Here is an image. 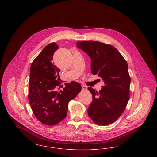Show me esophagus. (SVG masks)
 <instances>
[{
  "label": "esophagus",
  "mask_w": 157,
  "mask_h": 157,
  "mask_svg": "<svg viewBox=\"0 0 157 157\" xmlns=\"http://www.w3.org/2000/svg\"><path fill=\"white\" fill-rule=\"evenodd\" d=\"M82 90H87V86H85V85H82Z\"/></svg>",
  "instance_id": "34e87169"
}]
</instances>
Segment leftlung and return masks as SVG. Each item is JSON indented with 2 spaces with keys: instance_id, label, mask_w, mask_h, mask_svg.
I'll return each instance as SVG.
<instances>
[{
  "instance_id": "1",
  "label": "left lung",
  "mask_w": 157,
  "mask_h": 157,
  "mask_svg": "<svg viewBox=\"0 0 157 157\" xmlns=\"http://www.w3.org/2000/svg\"><path fill=\"white\" fill-rule=\"evenodd\" d=\"M76 46L90 56L92 74L102 78L105 83L99 92L88 88L93 98L88 115L99 125L111 124L124 111L129 98L131 78L127 62L111 45L83 41Z\"/></svg>"
}]
</instances>
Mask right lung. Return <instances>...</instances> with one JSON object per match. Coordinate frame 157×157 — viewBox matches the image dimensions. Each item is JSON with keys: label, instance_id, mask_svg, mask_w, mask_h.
I'll return each mask as SVG.
<instances>
[{"label": "right lung", "instance_id": "1", "mask_svg": "<svg viewBox=\"0 0 157 157\" xmlns=\"http://www.w3.org/2000/svg\"><path fill=\"white\" fill-rule=\"evenodd\" d=\"M58 46L53 42L47 45L33 60L30 68L28 99L36 118L46 125H55L63 120L69 102L81 90L78 82L65 84L60 91L59 69L52 62ZM63 85H62V87ZM58 90L60 88V86Z\"/></svg>", "mask_w": 157, "mask_h": 157}]
</instances>
